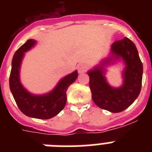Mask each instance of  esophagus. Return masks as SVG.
<instances>
[{
  "label": "esophagus",
  "mask_w": 152,
  "mask_h": 152,
  "mask_svg": "<svg viewBox=\"0 0 152 152\" xmlns=\"http://www.w3.org/2000/svg\"><path fill=\"white\" fill-rule=\"evenodd\" d=\"M77 68L79 73H84V72H86V70H87V66L84 64H82V63L77 64Z\"/></svg>",
  "instance_id": "obj_1"
}]
</instances>
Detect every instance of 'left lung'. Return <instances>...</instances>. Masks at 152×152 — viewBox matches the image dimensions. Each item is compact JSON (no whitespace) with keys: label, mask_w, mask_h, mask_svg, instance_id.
Instances as JSON below:
<instances>
[{"label":"left lung","mask_w":152,"mask_h":152,"mask_svg":"<svg viewBox=\"0 0 152 152\" xmlns=\"http://www.w3.org/2000/svg\"><path fill=\"white\" fill-rule=\"evenodd\" d=\"M111 50L116 58H122L126 65L123 85L119 88L109 85L101 65L88 72L89 85L92 99L97 107L110 112L119 113L128 108L140 94L143 67L135 45L127 37L114 42ZM107 62L109 60L103 64Z\"/></svg>","instance_id":"8db88e82"}]
</instances>
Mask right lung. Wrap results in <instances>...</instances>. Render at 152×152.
<instances>
[{
    "label": "right lung",
    "instance_id": "add662e5",
    "mask_svg": "<svg viewBox=\"0 0 152 152\" xmlns=\"http://www.w3.org/2000/svg\"><path fill=\"white\" fill-rule=\"evenodd\" d=\"M36 43L34 39H29L19 48L12 60L10 75V88L17 107L21 112L29 117L48 119L56 116L64 109L66 103V91L77 77V72L67 75L58 84L51 93L43 96L30 94L24 89L20 81V68L23 53Z\"/></svg>",
    "mask_w": 152,
    "mask_h": 152
}]
</instances>
